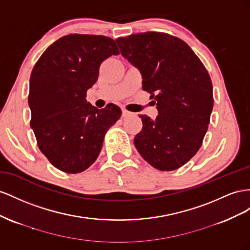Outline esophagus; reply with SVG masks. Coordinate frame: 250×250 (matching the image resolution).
I'll return each instance as SVG.
<instances>
[{
    "label": "esophagus",
    "instance_id": "obj_1",
    "mask_svg": "<svg viewBox=\"0 0 250 250\" xmlns=\"http://www.w3.org/2000/svg\"><path fill=\"white\" fill-rule=\"evenodd\" d=\"M129 115H131V112H129L127 110H123V116L124 117H126V116H129Z\"/></svg>",
    "mask_w": 250,
    "mask_h": 250
}]
</instances>
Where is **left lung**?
Masks as SVG:
<instances>
[{"instance_id": "8db88e82", "label": "left lung", "mask_w": 250, "mask_h": 250, "mask_svg": "<svg viewBox=\"0 0 250 250\" xmlns=\"http://www.w3.org/2000/svg\"><path fill=\"white\" fill-rule=\"evenodd\" d=\"M123 56L142 75V90L155 99L159 115L139 116L142 129L134 145L159 170L181 167L201 147L213 106L208 70L181 39L142 32L116 40ZM155 104V103H154Z\"/></svg>"}]
</instances>
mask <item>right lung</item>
I'll list each match as a JSON object with an SVG mask.
<instances>
[{"mask_svg":"<svg viewBox=\"0 0 250 250\" xmlns=\"http://www.w3.org/2000/svg\"><path fill=\"white\" fill-rule=\"evenodd\" d=\"M117 54L111 38L73 33L50 45L32 69L30 125L41 152L63 173L78 174L93 165L105 133L121 116L116 104L98 110L85 99L102 62Z\"/></svg>","mask_w":250,"mask_h":250,"instance_id":"obj_1","label":"right lung"}]
</instances>
